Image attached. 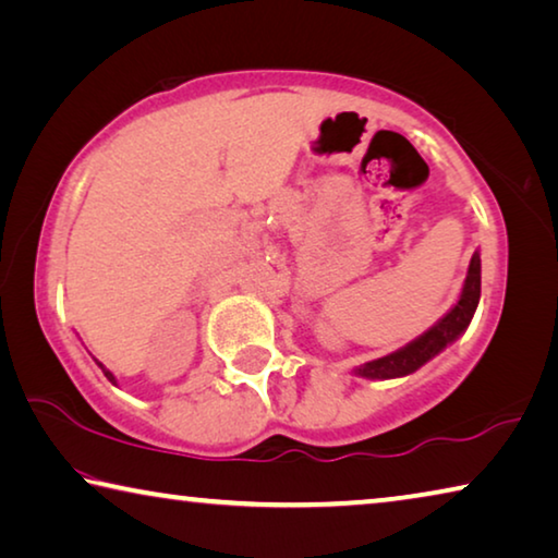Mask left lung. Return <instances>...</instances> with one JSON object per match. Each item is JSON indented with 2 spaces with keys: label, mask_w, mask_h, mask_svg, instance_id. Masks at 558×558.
I'll list each match as a JSON object with an SVG mask.
<instances>
[{
  "label": "left lung",
  "mask_w": 558,
  "mask_h": 558,
  "mask_svg": "<svg viewBox=\"0 0 558 558\" xmlns=\"http://www.w3.org/2000/svg\"><path fill=\"white\" fill-rule=\"evenodd\" d=\"M480 302V253H475L470 260L465 286H462L460 300L456 307L440 319L438 325H433L428 332H423L418 339H413L411 344L396 349L393 354H386L374 362H366L356 369L359 376L366 379H396V376H405L415 369H421L428 359L442 352L450 342L465 332L472 315H475Z\"/></svg>",
  "instance_id": "obj_1"
}]
</instances>
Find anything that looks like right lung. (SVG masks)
Segmentation results:
<instances>
[{
  "instance_id": "add662e5",
  "label": "right lung",
  "mask_w": 558,
  "mask_h": 558,
  "mask_svg": "<svg viewBox=\"0 0 558 558\" xmlns=\"http://www.w3.org/2000/svg\"><path fill=\"white\" fill-rule=\"evenodd\" d=\"M98 366H100V369H102V374H106L108 376V381H112V384H116V376H112L108 369H106V366H102L100 362H98Z\"/></svg>"
}]
</instances>
